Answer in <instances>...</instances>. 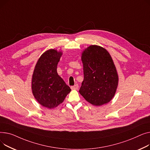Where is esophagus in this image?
Masks as SVG:
<instances>
[{"label":"esophagus","mask_w":150,"mask_h":150,"mask_svg":"<svg viewBox=\"0 0 150 150\" xmlns=\"http://www.w3.org/2000/svg\"><path fill=\"white\" fill-rule=\"evenodd\" d=\"M78 88H79L78 84H76V85H74V86H71V90H77Z\"/></svg>","instance_id":"34e87169"}]
</instances>
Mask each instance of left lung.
Wrapping results in <instances>:
<instances>
[{"mask_svg":"<svg viewBox=\"0 0 150 150\" xmlns=\"http://www.w3.org/2000/svg\"><path fill=\"white\" fill-rule=\"evenodd\" d=\"M84 79L79 93L95 106L107 103L115 95L119 77L113 60L107 50L90 45L82 52Z\"/></svg>","mask_w":150,"mask_h":150,"instance_id":"8db88e82","label":"left lung"}]
</instances>
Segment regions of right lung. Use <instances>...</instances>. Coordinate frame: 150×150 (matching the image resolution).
Listing matches in <instances>:
<instances>
[{"label": "right lung", "mask_w": 150, "mask_h": 150, "mask_svg": "<svg viewBox=\"0 0 150 150\" xmlns=\"http://www.w3.org/2000/svg\"><path fill=\"white\" fill-rule=\"evenodd\" d=\"M62 52L50 49L43 53L35 66L31 88L35 99L43 107L54 108L62 103L71 89L57 74Z\"/></svg>", "instance_id": "right-lung-1"}]
</instances>
